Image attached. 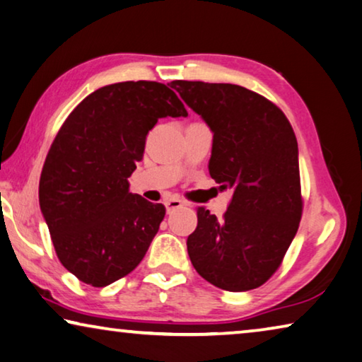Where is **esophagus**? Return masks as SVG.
I'll return each instance as SVG.
<instances>
[{"label": "esophagus", "mask_w": 362, "mask_h": 362, "mask_svg": "<svg viewBox=\"0 0 362 362\" xmlns=\"http://www.w3.org/2000/svg\"><path fill=\"white\" fill-rule=\"evenodd\" d=\"M183 204H185V203H183L182 199H179V198H170V199H168V202L164 203V206H165V209H168V212H172V211L179 209V208H182Z\"/></svg>", "instance_id": "1"}]
</instances>
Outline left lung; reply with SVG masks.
Masks as SVG:
<instances>
[{
    "label": "left lung",
    "instance_id": "left-lung-1",
    "mask_svg": "<svg viewBox=\"0 0 362 362\" xmlns=\"http://www.w3.org/2000/svg\"><path fill=\"white\" fill-rule=\"evenodd\" d=\"M170 85L209 125V174L233 190L222 219L198 208L188 256L197 272L222 290L257 288L282 264L301 221L295 132L272 101L240 85Z\"/></svg>",
    "mask_w": 362,
    "mask_h": 362
}]
</instances>
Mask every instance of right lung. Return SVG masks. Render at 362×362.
<instances>
[{
	"instance_id": "obj_1",
	"label": "right lung",
	"mask_w": 362,
	"mask_h": 362,
	"mask_svg": "<svg viewBox=\"0 0 362 362\" xmlns=\"http://www.w3.org/2000/svg\"><path fill=\"white\" fill-rule=\"evenodd\" d=\"M172 88V85H170ZM168 85L120 82L88 95L69 114L45 159L40 208L62 266L106 286L145 257L165 216L129 192V177L158 119L188 116Z\"/></svg>"
}]
</instances>
